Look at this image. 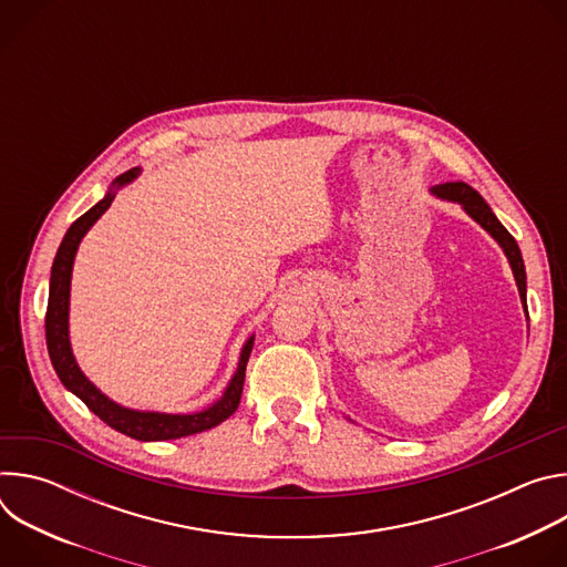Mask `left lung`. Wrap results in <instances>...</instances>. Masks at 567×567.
Returning <instances> with one entry per match:
<instances>
[{"label": "left lung", "instance_id": "left-lung-1", "mask_svg": "<svg viewBox=\"0 0 567 567\" xmlns=\"http://www.w3.org/2000/svg\"><path fill=\"white\" fill-rule=\"evenodd\" d=\"M433 193L442 199H449V202H457L464 206V210L484 228L487 233H492V237L498 241V245L503 247L505 256L509 258V265H512V271H514V278H516V285H518V291H520V300H523V307L527 311V298H525V289H527V278H525V265H523V256H520V249L516 245V239L512 237V233L498 221V217L492 213V208L487 206V202H484L477 190H473L468 184L464 182H451V184H440L433 188Z\"/></svg>", "mask_w": 567, "mask_h": 567}]
</instances>
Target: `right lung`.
Instances as JSON below:
<instances>
[{"instance_id": "obj_1", "label": "right lung", "mask_w": 567, "mask_h": 567, "mask_svg": "<svg viewBox=\"0 0 567 567\" xmlns=\"http://www.w3.org/2000/svg\"><path fill=\"white\" fill-rule=\"evenodd\" d=\"M138 175V168H132L123 173L114 184L123 186L132 182ZM114 199V193H107L105 199H101L94 208H90L85 215H80L66 230L62 245L55 254L53 267H51V285H49V305H47V318H44V328H47V350L51 357V363L64 383L75 396L85 401V406L99 415L107 426L114 431L141 440V442H158V440H177L186 435H195L202 431H208L224 420H228L235 411L241 396V385H245V372L247 363L254 350V337L247 341L245 350L239 354V365L219 401H215L210 409L193 415H164V413H138L118 406L112 399H107L94 383L87 381V377L80 372L71 346H69V285H71V267H73V256L78 251L80 239L90 230V226L110 208Z\"/></svg>"}]
</instances>
